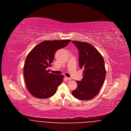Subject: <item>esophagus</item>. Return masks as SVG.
Segmentation results:
<instances>
[{"label": "esophagus", "instance_id": "34e87169", "mask_svg": "<svg viewBox=\"0 0 131 131\" xmlns=\"http://www.w3.org/2000/svg\"><path fill=\"white\" fill-rule=\"evenodd\" d=\"M65 79H66L67 80H71V78H68V77H65Z\"/></svg>", "mask_w": 131, "mask_h": 131}]
</instances>
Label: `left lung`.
Masks as SVG:
<instances>
[{"mask_svg": "<svg viewBox=\"0 0 131 131\" xmlns=\"http://www.w3.org/2000/svg\"><path fill=\"white\" fill-rule=\"evenodd\" d=\"M72 43L79 50V66L83 70V78L77 81L78 86L72 94L79 100H91L99 92L104 83L105 61L98 50L91 44L77 41Z\"/></svg>", "mask_w": 131, "mask_h": 131, "instance_id": "obj_1", "label": "left lung"}]
</instances>
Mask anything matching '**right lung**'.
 I'll return each instance as SVG.
<instances>
[{
	"mask_svg": "<svg viewBox=\"0 0 131 131\" xmlns=\"http://www.w3.org/2000/svg\"><path fill=\"white\" fill-rule=\"evenodd\" d=\"M70 40L46 41L36 46L25 59L24 74L26 87L34 97L45 99L52 96L63 81V75L49 73L56 51L66 47Z\"/></svg>",
	"mask_w": 131,
	"mask_h": 131,
	"instance_id": "add662e5",
	"label": "right lung"
}]
</instances>
